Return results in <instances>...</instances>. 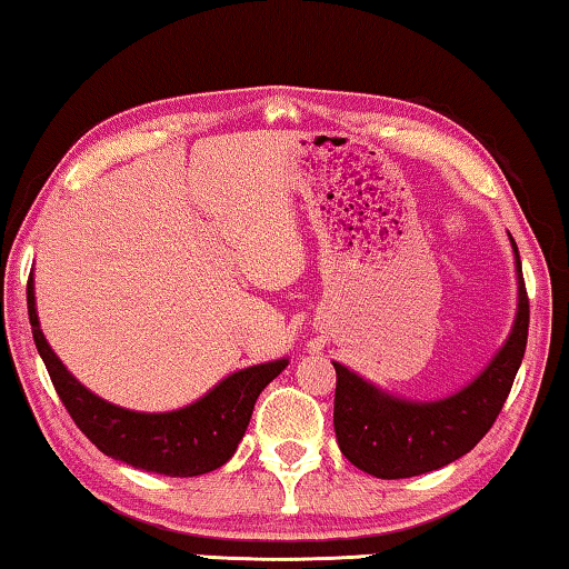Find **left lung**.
<instances>
[{
  "label": "left lung",
  "mask_w": 569,
  "mask_h": 569,
  "mask_svg": "<svg viewBox=\"0 0 569 569\" xmlns=\"http://www.w3.org/2000/svg\"><path fill=\"white\" fill-rule=\"evenodd\" d=\"M511 239V236H509ZM519 305L501 351L468 387L437 401L391 397L346 366H336L333 425L343 456L376 478H412L458 460L483 440L517 379L529 336V297L517 241Z\"/></svg>",
  "instance_id": "8db88e82"
}]
</instances>
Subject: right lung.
Returning <instances> with one entry per match:
<instances>
[{
  "label": "right lung",
  "instance_id": "right-lung-1",
  "mask_svg": "<svg viewBox=\"0 0 569 569\" xmlns=\"http://www.w3.org/2000/svg\"><path fill=\"white\" fill-rule=\"evenodd\" d=\"M28 315L38 353L60 401L103 456L127 466L172 478L203 476L221 468L239 448L261 391L287 369V358L249 366L174 412H134L96 397L52 353L34 310V284L28 282Z\"/></svg>",
  "mask_w": 569,
  "mask_h": 569
}]
</instances>
